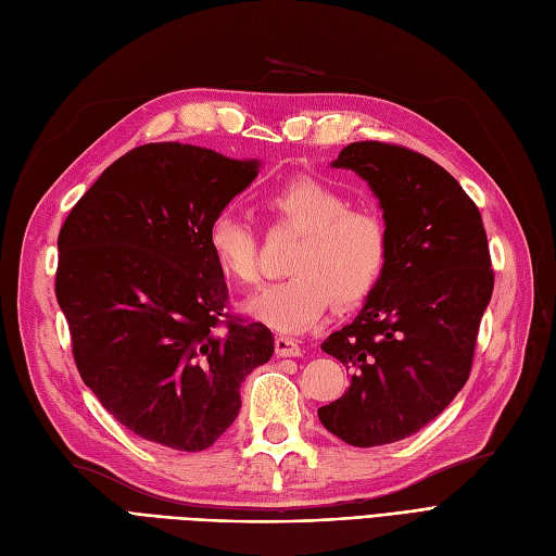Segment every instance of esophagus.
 Here are the masks:
<instances>
[{
  "mask_svg": "<svg viewBox=\"0 0 556 556\" xmlns=\"http://www.w3.org/2000/svg\"><path fill=\"white\" fill-rule=\"evenodd\" d=\"M275 351L281 357H298V355H302V349L298 344V339L281 337V334L275 339Z\"/></svg>",
  "mask_w": 556,
  "mask_h": 556,
  "instance_id": "1",
  "label": "esophagus"
}]
</instances>
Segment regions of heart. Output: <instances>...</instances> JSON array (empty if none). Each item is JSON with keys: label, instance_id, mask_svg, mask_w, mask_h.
<instances>
[{"label": "heart", "instance_id": "obj_1", "mask_svg": "<svg viewBox=\"0 0 556 556\" xmlns=\"http://www.w3.org/2000/svg\"><path fill=\"white\" fill-rule=\"evenodd\" d=\"M265 205L275 222L300 232V240L286 261L291 277L249 298V316L279 332H302L328 312L330 302L351 309L371 295L388 258L386 226L374 212L349 207L344 193L314 177L281 185ZM207 249L226 281H258L256 236L236 214H219L210 224Z\"/></svg>", "mask_w": 556, "mask_h": 556}]
</instances>
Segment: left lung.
Returning <instances> with one entry per match:
<instances>
[{"label": "left lung", "instance_id": "left-lung-1", "mask_svg": "<svg viewBox=\"0 0 556 556\" xmlns=\"http://www.w3.org/2000/svg\"><path fill=\"white\" fill-rule=\"evenodd\" d=\"M332 168L357 173L379 199L388 258L353 324L320 344L351 371V386L318 420L374 447L416 434L467 383L494 273L476 203L437 161L361 140Z\"/></svg>", "mask_w": 556, "mask_h": 556}]
</instances>
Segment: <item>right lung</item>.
Wrapping results in <instances>:
<instances>
[{"mask_svg": "<svg viewBox=\"0 0 556 556\" xmlns=\"http://www.w3.org/2000/svg\"><path fill=\"white\" fill-rule=\"evenodd\" d=\"M258 168L256 159L150 142L105 168L60 230L55 293L76 367L140 439L205 451L238 418L247 374L275 353L263 324L226 314L207 249L210 224Z\"/></svg>", "mask_w": 556, "mask_h": 556, "instance_id": "1", "label": "right lung"}]
</instances>
